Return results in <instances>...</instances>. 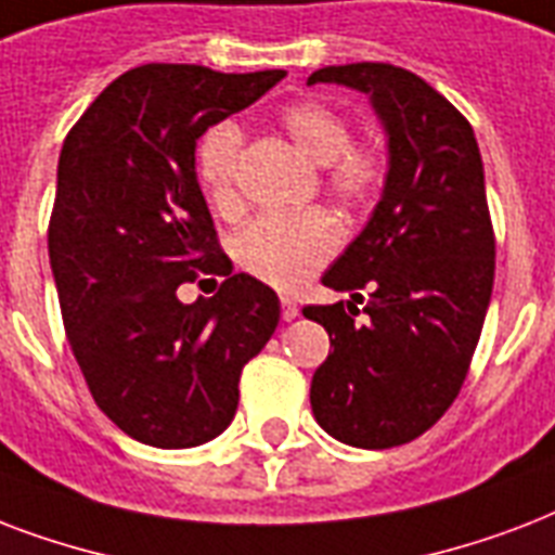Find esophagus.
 Masks as SVG:
<instances>
[{
	"instance_id": "34e87169",
	"label": "esophagus",
	"mask_w": 555,
	"mask_h": 555,
	"mask_svg": "<svg viewBox=\"0 0 555 555\" xmlns=\"http://www.w3.org/2000/svg\"><path fill=\"white\" fill-rule=\"evenodd\" d=\"M298 312H300V307H298V304H295V300H292V298H281V315H283V321H292V318H298Z\"/></svg>"
}]
</instances>
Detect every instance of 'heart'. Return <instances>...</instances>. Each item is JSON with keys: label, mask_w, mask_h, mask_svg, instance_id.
<instances>
[{"label": "heart", "mask_w": 555, "mask_h": 555, "mask_svg": "<svg viewBox=\"0 0 555 555\" xmlns=\"http://www.w3.org/2000/svg\"><path fill=\"white\" fill-rule=\"evenodd\" d=\"M292 144L315 165H326V188L347 205H367L385 188L388 162L371 144H350L353 132L338 109L321 101H295L281 113ZM243 132L222 121L205 132L196 167L205 191L222 210L237 208V167ZM341 229L326 210L263 214L240 231L237 260L257 281L278 289H298L338 251Z\"/></svg>", "instance_id": "obj_1"}]
</instances>
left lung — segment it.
<instances>
[{"label": "left lung", "instance_id": "left-lung-1", "mask_svg": "<svg viewBox=\"0 0 555 555\" xmlns=\"http://www.w3.org/2000/svg\"><path fill=\"white\" fill-rule=\"evenodd\" d=\"M307 83L371 94L388 132L379 205L321 278L350 300L304 307L330 333L309 402L336 440L393 449L449 411L478 347L495 281L483 162L472 124L408 68L324 66Z\"/></svg>", "mask_w": 555, "mask_h": 555}]
</instances>
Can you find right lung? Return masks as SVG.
<instances>
[{"mask_svg":"<svg viewBox=\"0 0 555 555\" xmlns=\"http://www.w3.org/2000/svg\"><path fill=\"white\" fill-rule=\"evenodd\" d=\"M283 77L147 63L106 86L63 141L49 222L63 326L98 408L132 440L191 449L225 431L240 373L281 321L274 289L231 274L196 141ZM199 273L227 281L182 305L175 289Z\"/></svg>","mask_w":555,"mask_h":555,"instance_id":"right-lung-1","label":"right lung"}]
</instances>
